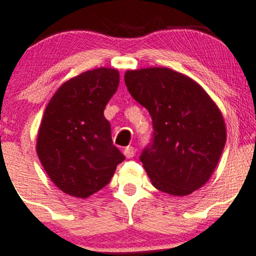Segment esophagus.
Segmentation results:
<instances>
[{
	"mask_svg": "<svg viewBox=\"0 0 256 256\" xmlns=\"http://www.w3.org/2000/svg\"><path fill=\"white\" fill-rule=\"evenodd\" d=\"M135 154H136V150L135 148H132V146H128V148L124 150V155H125L128 158H132L134 156H135Z\"/></svg>",
	"mask_w": 256,
	"mask_h": 256,
	"instance_id": "34e87169",
	"label": "esophagus"
}]
</instances>
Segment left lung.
<instances>
[{
  "instance_id": "8db88e82",
  "label": "left lung",
  "mask_w": 256,
  "mask_h": 256,
  "mask_svg": "<svg viewBox=\"0 0 256 256\" xmlns=\"http://www.w3.org/2000/svg\"><path fill=\"white\" fill-rule=\"evenodd\" d=\"M125 84L152 120L151 140L140 155L152 185L178 196L202 188L226 141L214 101L190 78L165 68L128 71Z\"/></svg>"
}]
</instances>
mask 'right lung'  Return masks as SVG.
Segmentation results:
<instances>
[{
    "instance_id": "right-lung-1",
    "label": "right lung",
    "mask_w": 256,
    "mask_h": 256,
    "mask_svg": "<svg viewBox=\"0 0 256 256\" xmlns=\"http://www.w3.org/2000/svg\"><path fill=\"white\" fill-rule=\"evenodd\" d=\"M115 68H96L70 78L44 110L37 155L54 185L65 194L88 198L110 182L125 156L112 144L106 104L116 92Z\"/></svg>"
}]
</instances>
